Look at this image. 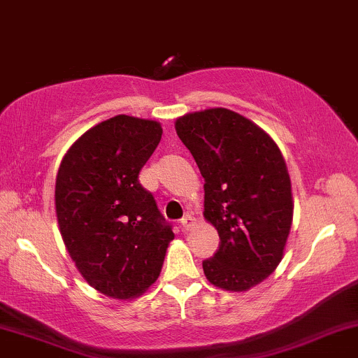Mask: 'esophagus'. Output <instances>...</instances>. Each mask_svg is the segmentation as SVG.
Segmentation results:
<instances>
[{"label": "esophagus", "mask_w": 358, "mask_h": 358, "mask_svg": "<svg viewBox=\"0 0 358 358\" xmlns=\"http://www.w3.org/2000/svg\"><path fill=\"white\" fill-rule=\"evenodd\" d=\"M195 226V217H192V215H185V217L182 219V229L183 231H188L190 227Z\"/></svg>", "instance_id": "esophagus-1"}]
</instances>
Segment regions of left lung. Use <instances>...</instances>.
Instances as JSON below:
<instances>
[{
  "mask_svg": "<svg viewBox=\"0 0 358 358\" xmlns=\"http://www.w3.org/2000/svg\"><path fill=\"white\" fill-rule=\"evenodd\" d=\"M203 178V217L217 229L219 250L202 262L207 280L245 292L284 258L292 226V185L275 141L227 108L190 112L175 120Z\"/></svg>",
  "mask_w": 358,
  "mask_h": 358,
  "instance_id": "left-lung-1",
  "label": "left lung"
}]
</instances>
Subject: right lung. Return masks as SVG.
<instances>
[{
    "instance_id": "obj_1",
    "label": "right lung",
    "mask_w": 358,
    "mask_h": 358,
    "mask_svg": "<svg viewBox=\"0 0 358 358\" xmlns=\"http://www.w3.org/2000/svg\"><path fill=\"white\" fill-rule=\"evenodd\" d=\"M163 129L115 115L78 137L59 164L56 215L78 272L112 299H134L159 277L173 234L139 171Z\"/></svg>"
}]
</instances>
